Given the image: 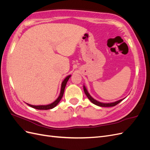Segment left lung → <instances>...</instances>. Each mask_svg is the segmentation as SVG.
<instances>
[{
    "label": "left lung",
    "mask_w": 150,
    "mask_h": 150,
    "mask_svg": "<svg viewBox=\"0 0 150 150\" xmlns=\"http://www.w3.org/2000/svg\"><path fill=\"white\" fill-rule=\"evenodd\" d=\"M83 88H84V91L86 94V96H87V97L88 98V99H89V100L91 101L93 104H96V105L97 106H101V107H112V106H115L116 105H117V104L120 103L121 101H122L123 99H120V100L117 101H116V102H114V103H100L99 102L96 100H95L94 99H93L91 96H90V94L88 93L87 89H86V87L84 86H83Z\"/></svg>",
    "instance_id": "left-lung-1"
}]
</instances>
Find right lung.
<instances>
[{
	"instance_id": "right-lung-1",
	"label": "right lung",
	"mask_w": 150,
	"mask_h": 150,
	"mask_svg": "<svg viewBox=\"0 0 150 150\" xmlns=\"http://www.w3.org/2000/svg\"><path fill=\"white\" fill-rule=\"evenodd\" d=\"M70 77H71V75L67 76L66 78L64 79V80L63 81V82L62 83V85H61V93H60L59 96L56 100L54 102H53L52 103L48 104V105H44V106L43 105H41V106H33V105H30V104H28L29 106H30L32 108L37 109V110H50V109H52V108H54L61 101V98L63 96V94H64V89H65L66 83L67 82L68 79H69Z\"/></svg>"
}]
</instances>
